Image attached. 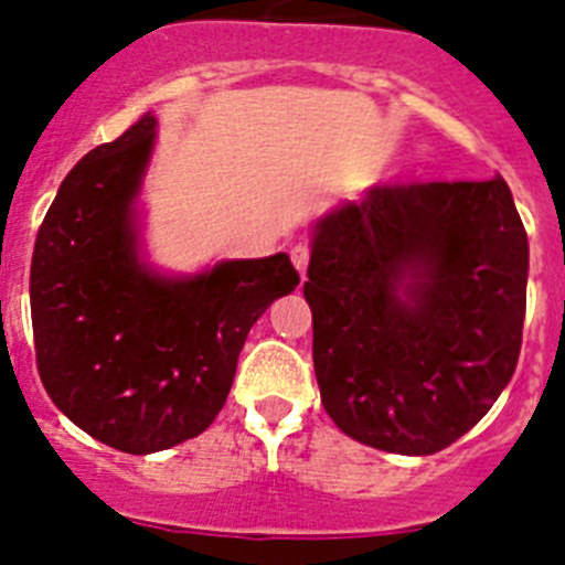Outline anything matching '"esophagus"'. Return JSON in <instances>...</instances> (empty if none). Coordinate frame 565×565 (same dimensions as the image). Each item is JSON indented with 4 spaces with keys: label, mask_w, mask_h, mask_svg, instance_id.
Here are the masks:
<instances>
[{
    "label": "esophagus",
    "mask_w": 565,
    "mask_h": 565,
    "mask_svg": "<svg viewBox=\"0 0 565 565\" xmlns=\"http://www.w3.org/2000/svg\"><path fill=\"white\" fill-rule=\"evenodd\" d=\"M290 260H294L296 271H299L301 280H305L307 264H310V247H307V244H296V247L290 249Z\"/></svg>",
    "instance_id": "esophagus-1"
}]
</instances>
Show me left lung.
<instances>
[{
	"mask_svg": "<svg viewBox=\"0 0 565 565\" xmlns=\"http://www.w3.org/2000/svg\"><path fill=\"white\" fill-rule=\"evenodd\" d=\"M527 233L500 175L373 186L312 225L305 299L321 404L351 439L448 448L516 371Z\"/></svg>",
	"mask_w": 565,
	"mask_h": 565,
	"instance_id": "obj_1",
	"label": "left lung"
}]
</instances>
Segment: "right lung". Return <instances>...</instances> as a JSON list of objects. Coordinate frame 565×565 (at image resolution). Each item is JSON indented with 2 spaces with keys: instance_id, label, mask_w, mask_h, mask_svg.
<instances>
[{
  "instance_id": "obj_1",
  "label": "right lung",
  "mask_w": 565,
  "mask_h": 565,
  "mask_svg": "<svg viewBox=\"0 0 565 565\" xmlns=\"http://www.w3.org/2000/svg\"><path fill=\"white\" fill-rule=\"evenodd\" d=\"M145 111L60 183L30 271L41 382L71 423L122 454L198 437L225 406L249 329L299 285L285 253L164 275L142 255Z\"/></svg>"
}]
</instances>
